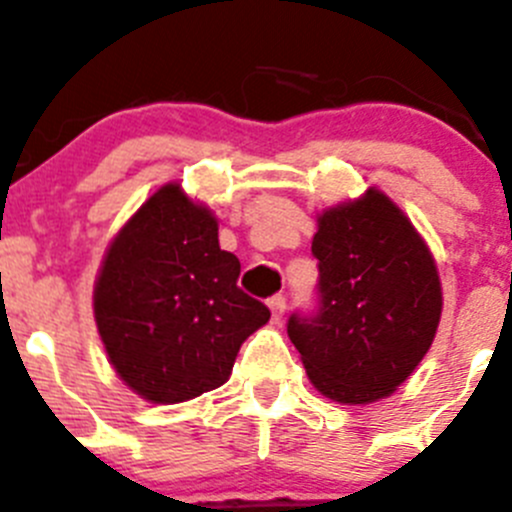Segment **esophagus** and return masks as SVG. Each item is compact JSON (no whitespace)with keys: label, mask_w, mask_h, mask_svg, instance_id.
<instances>
[{"label":"esophagus","mask_w":512,"mask_h":512,"mask_svg":"<svg viewBox=\"0 0 512 512\" xmlns=\"http://www.w3.org/2000/svg\"><path fill=\"white\" fill-rule=\"evenodd\" d=\"M267 307H270V312H272V320L275 322H280L282 320V315H285V297L282 295H275V297H270V302H267Z\"/></svg>","instance_id":"1"}]
</instances>
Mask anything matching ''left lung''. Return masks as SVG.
<instances>
[{
  "instance_id": "1",
  "label": "left lung",
  "mask_w": 512,
  "mask_h": 512,
  "mask_svg": "<svg viewBox=\"0 0 512 512\" xmlns=\"http://www.w3.org/2000/svg\"><path fill=\"white\" fill-rule=\"evenodd\" d=\"M320 310L292 315L287 335L310 382L342 405L388 398L413 375L443 312L438 265L410 217L385 192L317 215Z\"/></svg>"
}]
</instances>
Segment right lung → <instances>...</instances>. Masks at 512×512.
<instances>
[{"instance_id": "obj_1", "label": "right lung", "mask_w": 512, "mask_h": 512, "mask_svg": "<svg viewBox=\"0 0 512 512\" xmlns=\"http://www.w3.org/2000/svg\"><path fill=\"white\" fill-rule=\"evenodd\" d=\"M217 217L180 182L152 192L109 242L94 280V322L119 380L175 405L230 380L240 345L270 320L237 287Z\"/></svg>"}]
</instances>
